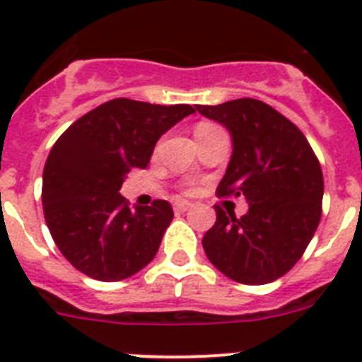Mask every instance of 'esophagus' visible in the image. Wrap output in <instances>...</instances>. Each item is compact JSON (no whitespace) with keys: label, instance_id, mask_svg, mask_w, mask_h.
<instances>
[{"label":"esophagus","instance_id":"obj_1","mask_svg":"<svg viewBox=\"0 0 362 362\" xmlns=\"http://www.w3.org/2000/svg\"><path fill=\"white\" fill-rule=\"evenodd\" d=\"M190 209H192V203H188V201H175L174 203L175 212H187V210Z\"/></svg>","mask_w":362,"mask_h":362}]
</instances>
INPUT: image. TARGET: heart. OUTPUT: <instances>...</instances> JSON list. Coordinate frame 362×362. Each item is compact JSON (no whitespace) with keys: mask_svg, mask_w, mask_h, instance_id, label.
Instances as JSON below:
<instances>
[{"mask_svg":"<svg viewBox=\"0 0 362 362\" xmlns=\"http://www.w3.org/2000/svg\"><path fill=\"white\" fill-rule=\"evenodd\" d=\"M210 129H217L216 124H210V123H201L199 127L196 129V132H201V130H210Z\"/></svg>","mask_w":362,"mask_h":362,"instance_id":"1","label":"heart"}]
</instances>
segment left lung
Wrapping results in <instances>:
<instances>
[{"label": "left lung", "instance_id": "obj_1", "mask_svg": "<svg viewBox=\"0 0 362 362\" xmlns=\"http://www.w3.org/2000/svg\"><path fill=\"white\" fill-rule=\"evenodd\" d=\"M196 108L232 136V158L217 196H245L248 203L239 219L216 206L204 254L238 283L279 279L305 254L321 221L325 181L317 156L292 121L259 99Z\"/></svg>", "mask_w": 362, "mask_h": 362}]
</instances>
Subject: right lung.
<instances>
[{"instance_id":"add662e5","label":"right lung","mask_w":362,"mask_h":362,"mask_svg":"<svg viewBox=\"0 0 362 362\" xmlns=\"http://www.w3.org/2000/svg\"><path fill=\"white\" fill-rule=\"evenodd\" d=\"M194 112L117 98L86 112L54 143L43 170L45 221L76 270L108 283L156 257L174 217L170 203L130 209L119 188L132 168H146L159 137Z\"/></svg>"}]
</instances>
